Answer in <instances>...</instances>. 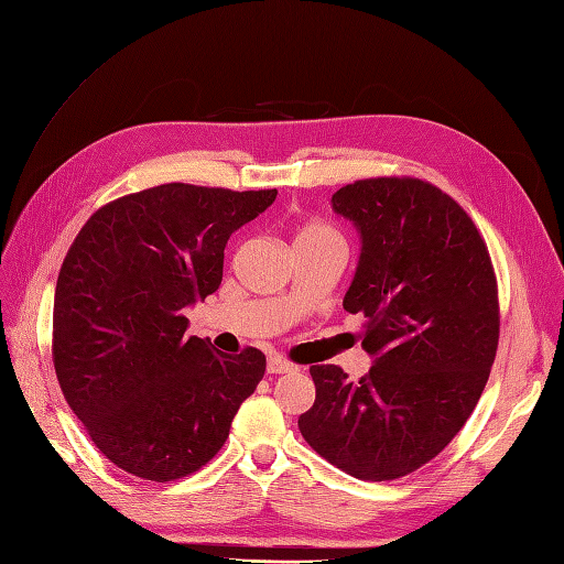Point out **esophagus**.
<instances>
[{"label":"esophagus","mask_w":564,"mask_h":564,"mask_svg":"<svg viewBox=\"0 0 564 564\" xmlns=\"http://www.w3.org/2000/svg\"><path fill=\"white\" fill-rule=\"evenodd\" d=\"M296 367L292 365V362H286V360H282V357H270L268 360V373H289V371H294Z\"/></svg>","instance_id":"1"}]
</instances>
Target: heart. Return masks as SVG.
Masks as SVG:
<instances>
[{
  "mask_svg": "<svg viewBox=\"0 0 564 564\" xmlns=\"http://www.w3.org/2000/svg\"><path fill=\"white\" fill-rule=\"evenodd\" d=\"M324 232H332V230L322 224H308L299 230L296 237H311V235H324Z\"/></svg>",
  "mask_w": 564,
  "mask_h": 564,
  "instance_id": "1",
  "label": "heart"
}]
</instances>
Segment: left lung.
<instances>
[{"label": "left lung", "mask_w": 564, "mask_h": 564, "mask_svg": "<svg viewBox=\"0 0 564 564\" xmlns=\"http://www.w3.org/2000/svg\"><path fill=\"white\" fill-rule=\"evenodd\" d=\"M360 232L344 296L365 315L371 369L350 381L315 365L305 442L352 477L395 480L429 464L464 429L499 346L497 278L470 216L419 178H365L332 195Z\"/></svg>", "instance_id": "1"}]
</instances>
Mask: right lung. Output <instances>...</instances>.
I'll use <instances>...</instances> for the list:
<instances>
[{"mask_svg": "<svg viewBox=\"0 0 564 564\" xmlns=\"http://www.w3.org/2000/svg\"><path fill=\"white\" fill-rule=\"evenodd\" d=\"M278 191L164 183L100 207L67 251L54 299L63 395L117 468L178 480L226 445L265 355L185 336V308L224 280L235 230Z\"/></svg>", "mask_w": 564, "mask_h": 564, "instance_id": "right-lung-1", "label": "right lung"}]
</instances>
